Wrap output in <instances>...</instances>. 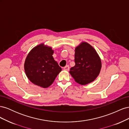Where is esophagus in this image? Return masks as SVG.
Here are the masks:
<instances>
[{
  "label": "esophagus",
  "mask_w": 129,
  "mask_h": 129,
  "mask_svg": "<svg viewBox=\"0 0 129 129\" xmlns=\"http://www.w3.org/2000/svg\"><path fill=\"white\" fill-rule=\"evenodd\" d=\"M63 69L64 70V71H68L69 70V65H67L66 66H65V67H64Z\"/></svg>",
  "instance_id": "esophagus-1"
}]
</instances>
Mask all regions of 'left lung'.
I'll use <instances>...</instances> for the list:
<instances>
[{"label": "left lung", "instance_id": "1", "mask_svg": "<svg viewBox=\"0 0 129 129\" xmlns=\"http://www.w3.org/2000/svg\"><path fill=\"white\" fill-rule=\"evenodd\" d=\"M75 65L70 69V74L77 83L85 85L94 81L101 71V61L92 47L83 42L76 47Z\"/></svg>", "mask_w": 129, "mask_h": 129}]
</instances>
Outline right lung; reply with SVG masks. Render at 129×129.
Returning a JSON list of instances; mask_svg holds the SVG:
<instances>
[{
	"label": "right lung",
	"instance_id": "1",
	"mask_svg": "<svg viewBox=\"0 0 129 129\" xmlns=\"http://www.w3.org/2000/svg\"><path fill=\"white\" fill-rule=\"evenodd\" d=\"M53 50L42 44L35 47L27 55L24 64L26 76L32 82L46 88L49 87L62 71L54 60Z\"/></svg>",
	"mask_w": 129,
	"mask_h": 129
}]
</instances>
